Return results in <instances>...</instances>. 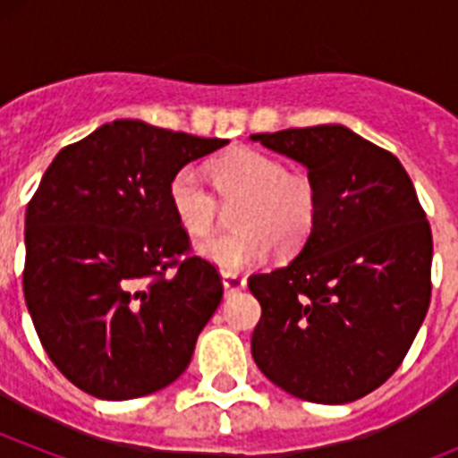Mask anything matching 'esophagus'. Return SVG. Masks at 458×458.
I'll list each match as a JSON object with an SVG mask.
<instances>
[{"label": "esophagus", "mask_w": 458, "mask_h": 458, "mask_svg": "<svg viewBox=\"0 0 458 458\" xmlns=\"http://www.w3.org/2000/svg\"><path fill=\"white\" fill-rule=\"evenodd\" d=\"M222 286H225L226 295H233L238 291H242L248 286V279L242 277V275H233V273H225L222 275Z\"/></svg>", "instance_id": "34e87169"}]
</instances>
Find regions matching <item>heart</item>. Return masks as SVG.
Returning <instances> with one entry per match:
<instances>
[{"instance_id": "1", "label": "heart", "mask_w": 458, "mask_h": 458, "mask_svg": "<svg viewBox=\"0 0 458 458\" xmlns=\"http://www.w3.org/2000/svg\"><path fill=\"white\" fill-rule=\"evenodd\" d=\"M217 197L242 199L238 206L232 236L208 238L199 254L225 273L261 266L270 250L295 252L310 238L318 213V194L302 174H289L279 157L259 148H233L210 163ZM169 206L185 232L204 238L213 232L217 199L194 167L174 172L167 185Z\"/></svg>"}]
</instances>
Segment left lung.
Segmentation results:
<instances>
[{
    "mask_svg": "<svg viewBox=\"0 0 458 458\" xmlns=\"http://www.w3.org/2000/svg\"><path fill=\"white\" fill-rule=\"evenodd\" d=\"M307 167L318 213L289 266L248 279L252 358L314 403H349L402 365L431 301V226L411 176L346 125L250 135Z\"/></svg>",
    "mask_w": 458,
    "mask_h": 458,
    "instance_id": "8db88e82",
    "label": "left lung"
}]
</instances>
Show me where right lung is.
<instances>
[{"label": "right lung", "mask_w": 458, "mask_h": 458, "mask_svg": "<svg viewBox=\"0 0 458 458\" xmlns=\"http://www.w3.org/2000/svg\"><path fill=\"white\" fill-rule=\"evenodd\" d=\"M226 140L119 119L62 148L24 216L22 289L40 344L87 394L125 402L190 365L222 301L169 206L174 172Z\"/></svg>", "instance_id": "1"}]
</instances>
